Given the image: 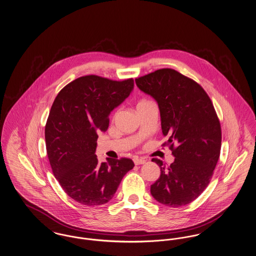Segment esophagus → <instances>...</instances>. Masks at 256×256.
Instances as JSON below:
<instances>
[{
    "mask_svg": "<svg viewBox=\"0 0 256 256\" xmlns=\"http://www.w3.org/2000/svg\"><path fill=\"white\" fill-rule=\"evenodd\" d=\"M134 162L135 165H142V164H145V163H146V160L143 158H135L134 159Z\"/></svg>",
    "mask_w": 256,
    "mask_h": 256,
    "instance_id": "obj_1",
    "label": "esophagus"
}]
</instances>
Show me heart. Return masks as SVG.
Returning a JSON list of instances; mask_svg holds the SVG:
<instances>
[{
    "instance_id": "heart-1",
    "label": "heart",
    "mask_w": 256,
    "mask_h": 256,
    "mask_svg": "<svg viewBox=\"0 0 256 256\" xmlns=\"http://www.w3.org/2000/svg\"><path fill=\"white\" fill-rule=\"evenodd\" d=\"M150 102V100H141L138 104H137V106H139V104H145V102Z\"/></svg>"
}]
</instances>
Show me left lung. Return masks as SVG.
Here are the masks:
<instances>
[{
  "label": "left lung",
  "mask_w": 256,
  "mask_h": 256,
  "mask_svg": "<svg viewBox=\"0 0 256 256\" xmlns=\"http://www.w3.org/2000/svg\"><path fill=\"white\" fill-rule=\"evenodd\" d=\"M137 87L158 104L161 128L174 161L168 168L158 158V180L150 194L170 207L186 206L200 195L219 160L222 130L213 104L195 80L174 69H159L135 78Z\"/></svg>",
  "instance_id": "1"
}]
</instances>
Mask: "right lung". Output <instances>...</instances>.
Listing matches in <instances>:
<instances>
[{"mask_svg":"<svg viewBox=\"0 0 256 256\" xmlns=\"http://www.w3.org/2000/svg\"><path fill=\"white\" fill-rule=\"evenodd\" d=\"M132 78L112 80L95 74L63 87L54 100L45 126L50 164L64 192L78 204L108 202L124 176L134 167L130 158L100 163L98 134L106 132L111 111L134 89Z\"/></svg>","mask_w":256,"mask_h":256,"instance_id":"1","label":"right lung"}]
</instances>
